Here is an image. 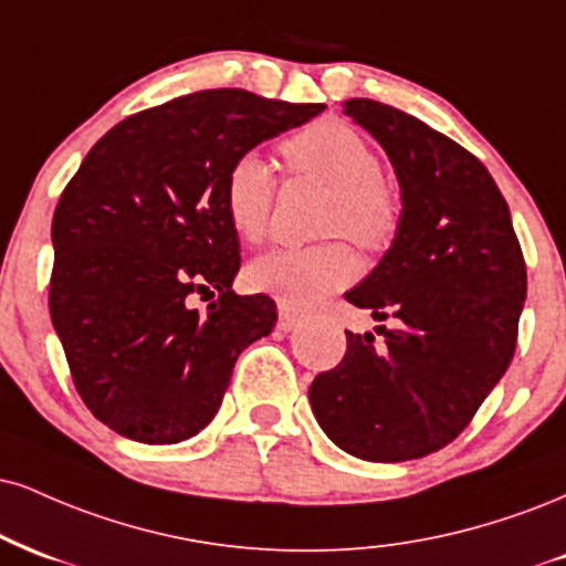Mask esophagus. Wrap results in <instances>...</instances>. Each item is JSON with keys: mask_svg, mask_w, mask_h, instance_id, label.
I'll return each mask as SVG.
<instances>
[{"mask_svg": "<svg viewBox=\"0 0 566 566\" xmlns=\"http://www.w3.org/2000/svg\"><path fill=\"white\" fill-rule=\"evenodd\" d=\"M297 324H301V313L287 308V305H279V322H276L279 329L292 332Z\"/></svg>", "mask_w": 566, "mask_h": 566, "instance_id": "esophagus-1", "label": "esophagus"}]
</instances>
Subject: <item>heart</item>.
I'll use <instances>...</instances> for the list:
<instances>
[{
  "label": "heart",
  "instance_id": "obj_1",
  "mask_svg": "<svg viewBox=\"0 0 566 566\" xmlns=\"http://www.w3.org/2000/svg\"><path fill=\"white\" fill-rule=\"evenodd\" d=\"M292 171L335 189L326 210V231L345 234L364 250H382L400 223L395 189L379 176V158L356 128L322 120L284 142ZM276 179L263 155H237L223 176V206L237 234L258 244L269 234ZM356 276V258L345 242L279 248L255 258L248 269L253 292L271 295L287 308H311Z\"/></svg>",
  "mask_w": 566,
  "mask_h": 566
}]
</instances>
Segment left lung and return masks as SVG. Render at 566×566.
<instances>
[{"mask_svg":"<svg viewBox=\"0 0 566 566\" xmlns=\"http://www.w3.org/2000/svg\"><path fill=\"white\" fill-rule=\"evenodd\" d=\"M345 115L382 145L400 184V223L390 250L345 301L392 316L348 335L332 371L308 398L335 446L395 464L459 438L514 358L527 269L506 200L488 168L419 118L374 99Z\"/></svg>","mask_w":566,"mask_h":566,"instance_id":"8db88e82","label":"left lung"}]
</instances>
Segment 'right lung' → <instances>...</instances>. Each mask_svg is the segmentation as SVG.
I'll return each mask as SVG.
<instances>
[{
  "mask_svg": "<svg viewBox=\"0 0 566 566\" xmlns=\"http://www.w3.org/2000/svg\"><path fill=\"white\" fill-rule=\"evenodd\" d=\"M324 105L206 88L128 115L88 149L52 218L50 316L73 385L113 432L171 446L210 424L237 356L276 305L237 295L240 240L223 206L237 155ZM217 301L206 314L192 294Z\"/></svg>",
  "mask_w": 566,
  "mask_h": 566,
  "instance_id": "add662e5",
  "label": "right lung"
}]
</instances>
